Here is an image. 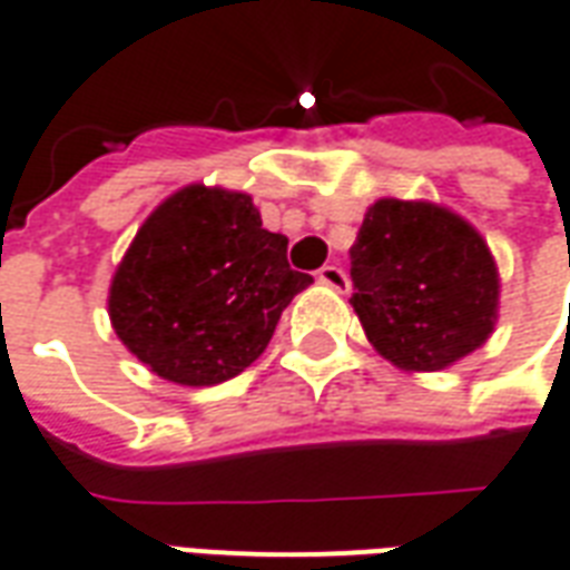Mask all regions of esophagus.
Instances as JSON below:
<instances>
[{
    "instance_id": "esophagus-1",
    "label": "esophagus",
    "mask_w": 570,
    "mask_h": 570,
    "mask_svg": "<svg viewBox=\"0 0 570 570\" xmlns=\"http://www.w3.org/2000/svg\"><path fill=\"white\" fill-rule=\"evenodd\" d=\"M318 282H322V285H328V288H334V292H346V288H350L346 273H343L341 266H334V264H325L322 269H318Z\"/></svg>"
}]
</instances>
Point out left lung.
Instances as JSON below:
<instances>
[{"mask_svg": "<svg viewBox=\"0 0 570 570\" xmlns=\"http://www.w3.org/2000/svg\"><path fill=\"white\" fill-rule=\"evenodd\" d=\"M350 264V304L374 350L399 368L442 371L494 331V257L475 227L442 205L374 202Z\"/></svg>", "mask_w": 570, "mask_h": 570, "instance_id": "1", "label": "left lung"}]
</instances>
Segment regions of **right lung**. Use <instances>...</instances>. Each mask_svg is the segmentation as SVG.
Listing matches in <instances>:
<instances>
[{"label":"right lung","mask_w":570,"mask_h":570,"mask_svg":"<svg viewBox=\"0 0 570 570\" xmlns=\"http://www.w3.org/2000/svg\"><path fill=\"white\" fill-rule=\"evenodd\" d=\"M313 276L261 224L248 193L177 189L137 229L110 285V322L149 371L180 386L236 377Z\"/></svg>","instance_id":"1"}]
</instances>
